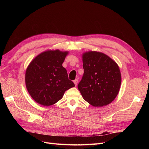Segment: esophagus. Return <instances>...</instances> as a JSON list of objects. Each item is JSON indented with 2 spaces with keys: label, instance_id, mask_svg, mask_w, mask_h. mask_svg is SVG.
I'll return each instance as SVG.
<instances>
[{
  "label": "esophagus",
  "instance_id": "esophagus-1",
  "mask_svg": "<svg viewBox=\"0 0 149 149\" xmlns=\"http://www.w3.org/2000/svg\"><path fill=\"white\" fill-rule=\"evenodd\" d=\"M74 85L76 86H77V84H78V79H75V80H74Z\"/></svg>",
  "mask_w": 149,
  "mask_h": 149
}]
</instances>
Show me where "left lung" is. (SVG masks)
Instances as JSON below:
<instances>
[{
    "label": "left lung",
    "instance_id": "8db88e82",
    "mask_svg": "<svg viewBox=\"0 0 149 149\" xmlns=\"http://www.w3.org/2000/svg\"><path fill=\"white\" fill-rule=\"evenodd\" d=\"M84 74L78 88L84 100L94 107L107 106L119 92L121 74L116 62L106 54L89 51L83 53Z\"/></svg>",
    "mask_w": 149,
    "mask_h": 149
}]
</instances>
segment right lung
I'll return each instance as SVG.
<instances>
[{
	"label": "right lung",
	"mask_w": 149,
	"mask_h": 149,
	"mask_svg": "<svg viewBox=\"0 0 149 149\" xmlns=\"http://www.w3.org/2000/svg\"><path fill=\"white\" fill-rule=\"evenodd\" d=\"M69 52L48 49L31 61L25 71L26 88L33 100L44 106L60 101L66 90L74 86L62 66Z\"/></svg>",
	"instance_id": "right-lung-1"
}]
</instances>
